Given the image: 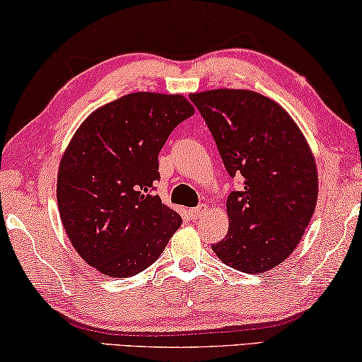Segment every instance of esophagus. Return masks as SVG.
I'll return each mask as SVG.
<instances>
[{
	"instance_id": "1",
	"label": "esophagus",
	"mask_w": 362,
	"mask_h": 362,
	"mask_svg": "<svg viewBox=\"0 0 362 362\" xmlns=\"http://www.w3.org/2000/svg\"><path fill=\"white\" fill-rule=\"evenodd\" d=\"M206 210H209V205H206V204H200L199 206H195V209L189 210V216H191L192 220H197V218L205 215Z\"/></svg>"
}]
</instances>
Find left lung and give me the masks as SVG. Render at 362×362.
Masks as SVG:
<instances>
[{"instance_id":"8db88e82","label":"left lung","mask_w":362,"mask_h":362,"mask_svg":"<svg viewBox=\"0 0 362 362\" xmlns=\"http://www.w3.org/2000/svg\"><path fill=\"white\" fill-rule=\"evenodd\" d=\"M189 99L209 127L230 177L229 229L211 245L224 264L266 272L298 245L315 213L317 168L303 133L274 100L250 90H211Z\"/></svg>"}]
</instances>
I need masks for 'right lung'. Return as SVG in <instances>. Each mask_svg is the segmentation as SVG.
Returning <instances> with one entry per match:
<instances>
[{
  "mask_svg": "<svg viewBox=\"0 0 362 362\" xmlns=\"http://www.w3.org/2000/svg\"><path fill=\"white\" fill-rule=\"evenodd\" d=\"M194 114L181 94L132 93L81 123L57 175V205L70 242L110 277H128L156 262L181 216L156 191L158 152Z\"/></svg>",
  "mask_w": 362,
  "mask_h": 362,
  "instance_id": "obj_1",
  "label": "right lung"
}]
</instances>
